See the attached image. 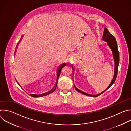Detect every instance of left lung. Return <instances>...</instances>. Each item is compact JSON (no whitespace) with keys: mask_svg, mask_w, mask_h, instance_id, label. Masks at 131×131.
<instances>
[{"mask_svg":"<svg viewBox=\"0 0 131 131\" xmlns=\"http://www.w3.org/2000/svg\"><path fill=\"white\" fill-rule=\"evenodd\" d=\"M103 40H104L105 41H106L107 42V45L110 48V49L111 50L112 53H113V56L114 62H115V69H114V74L113 79L111 80L109 85L107 87V88L104 91L100 93L99 94H97V95H91V94H87V93H85L81 91V90H79V89H78L76 87V86L74 85V88H75V89L78 92L82 93V94H83L85 95L92 96V97H97V96L100 95L101 94H102L103 93H104L105 91H106L107 89H108L114 83V82H115V80L116 79L117 76L118 66H119V51L118 50V46H117V41L116 40L115 38L114 37V36L113 35H111L109 32V31H108V30L107 28H105L104 33H103ZM72 71L73 72L74 69H73V66H72Z\"/></svg>","mask_w":131,"mask_h":131,"instance_id":"1","label":"left lung"}]
</instances>
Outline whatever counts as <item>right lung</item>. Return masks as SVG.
<instances>
[{"mask_svg": "<svg viewBox=\"0 0 131 131\" xmlns=\"http://www.w3.org/2000/svg\"><path fill=\"white\" fill-rule=\"evenodd\" d=\"M66 66V64H65V63H64V64H62L60 67H59V68L58 69V71H57V83H56V85H55V87L52 90V91H51L50 92H49V93H44V94H41V95H36V94H34V95H31V96H32V97H40V96H45V95H48V94H50V93H52V92H53L55 90V89H56V88H57V83H58V79H59V77H60V73H61V70H62V68H63L64 66ZM18 83V82H17Z\"/></svg>", "mask_w": 131, "mask_h": 131, "instance_id": "right-lung-1", "label": "right lung"}]
</instances>
